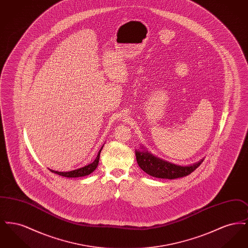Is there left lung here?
I'll list each match as a JSON object with an SVG mask.
<instances>
[{"instance_id": "1", "label": "left lung", "mask_w": 248, "mask_h": 248, "mask_svg": "<svg viewBox=\"0 0 248 248\" xmlns=\"http://www.w3.org/2000/svg\"><path fill=\"white\" fill-rule=\"evenodd\" d=\"M135 152L139 166L148 175L158 178L175 179L186 177L192 173L204 160L201 159L199 162L192 165H179L154 155L143 146L140 147V150H136Z\"/></svg>"}]
</instances>
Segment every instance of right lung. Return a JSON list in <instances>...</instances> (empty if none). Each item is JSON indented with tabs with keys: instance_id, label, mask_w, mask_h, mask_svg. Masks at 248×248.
<instances>
[{
	"instance_id": "obj_1",
	"label": "right lung",
	"mask_w": 248,
	"mask_h": 248,
	"mask_svg": "<svg viewBox=\"0 0 248 248\" xmlns=\"http://www.w3.org/2000/svg\"><path fill=\"white\" fill-rule=\"evenodd\" d=\"M104 146V145H103ZM103 146L101 147V149L99 150L98 154L96 158L94 159V162L89 164V165H85L83 167L81 168H78V169H75V170H71V171H68V172H59V171H55V170H52V169H49L52 173H55V174H58L61 177H84V176H87V175H90L92 172H94L96 168V166L98 165V162H99V156H100V153L103 149Z\"/></svg>"
}]
</instances>
